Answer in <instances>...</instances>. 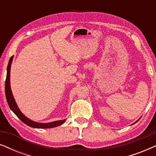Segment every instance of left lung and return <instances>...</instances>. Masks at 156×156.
<instances>
[{
  "label": "left lung",
  "instance_id": "obj_1",
  "mask_svg": "<svg viewBox=\"0 0 156 156\" xmlns=\"http://www.w3.org/2000/svg\"><path fill=\"white\" fill-rule=\"evenodd\" d=\"M139 119H138V121H139ZM137 121H136V122H135V123H136V122H137ZM134 123H133V124H134Z\"/></svg>",
  "mask_w": 156,
  "mask_h": 156
}]
</instances>
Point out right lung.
<instances>
[{
    "mask_svg": "<svg viewBox=\"0 0 156 156\" xmlns=\"http://www.w3.org/2000/svg\"><path fill=\"white\" fill-rule=\"evenodd\" d=\"M12 59H13V56H12L10 58L9 62H8V67H7V75H6V80H5V97L6 99H7L8 106L10 109H11L15 114L23 121L25 124H26L32 128H36V129H50V128H54L59 126L66 121V119H63V120L59 121H52V122L50 123H38L35 122L31 119H30L25 116L20 110L19 109L18 105H17L16 100H15L13 96H12V93L10 89V67H11V64L12 62Z\"/></svg>",
    "mask_w": 156,
    "mask_h": 156,
    "instance_id": "1",
    "label": "right lung"
}]
</instances>
